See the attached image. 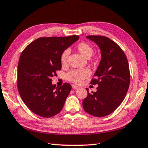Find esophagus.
<instances>
[{
	"mask_svg": "<svg viewBox=\"0 0 148 148\" xmlns=\"http://www.w3.org/2000/svg\"><path fill=\"white\" fill-rule=\"evenodd\" d=\"M72 88H73V89H78V88H79V87L76 86V85H74V84H72Z\"/></svg>",
	"mask_w": 148,
	"mask_h": 148,
	"instance_id": "esophagus-1",
	"label": "esophagus"
}]
</instances>
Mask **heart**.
<instances>
[{"mask_svg": "<svg viewBox=\"0 0 148 148\" xmlns=\"http://www.w3.org/2000/svg\"><path fill=\"white\" fill-rule=\"evenodd\" d=\"M76 50L85 58H90L94 52L93 48L90 44L86 43V42H82L78 43L75 47ZM69 51L66 50L63 51L60 56V62L62 65L65 64L67 62L68 58H69ZM89 75L90 72L88 70L82 69V70H76L70 71L69 73L66 75V78L69 81L72 82L79 84L82 82L84 79L86 78Z\"/></svg>", "mask_w": 148, "mask_h": 148, "instance_id": "obj_1", "label": "heart"}]
</instances>
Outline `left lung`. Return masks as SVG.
I'll use <instances>...</instances> for the list:
<instances>
[{
  "mask_svg": "<svg viewBox=\"0 0 148 148\" xmlns=\"http://www.w3.org/2000/svg\"><path fill=\"white\" fill-rule=\"evenodd\" d=\"M99 46L101 58L91 84L97 91L89 93L83 101L85 111L102 117L112 113L125 99L130 85V70L125 53L115 42L101 36L86 37Z\"/></svg>",
  "mask_w": 148,
  "mask_h": 148,
  "instance_id": "8db88e82",
  "label": "left lung"
}]
</instances>
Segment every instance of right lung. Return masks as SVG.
Listing matches in <instances>:
<instances>
[{
  "label": "right lung",
  "instance_id": "1",
  "mask_svg": "<svg viewBox=\"0 0 148 148\" xmlns=\"http://www.w3.org/2000/svg\"><path fill=\"white\" fill-rule=\"evenodd\" d=\"M78 39V36L40 37L22 51L18 66V91L35 114L49 118L61 111L72 87L68 83L57 87L51 78L61 69L63 51Z\"/></svg>",
  "mask_w": 148,
  "mask_h": 148
}]
</instances>
